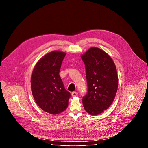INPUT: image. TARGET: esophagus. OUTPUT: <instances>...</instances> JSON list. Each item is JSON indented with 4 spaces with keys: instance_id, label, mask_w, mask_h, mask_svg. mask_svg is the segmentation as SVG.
<instances>
[{
    "instance_id": "34e87169",
    "label": "esophagus",
    "mask_w": 148,
    "mask_h": 148,
    "mask_svg": "<svg viewBox=\"0 0 148 148\" xmlns=\"http://www.w3.org/2000/svg\"><path fill=\"white\" fill-rule=\"evenodd\" d=\"M72 96L73 97H75V96H77L78 95V92H76V91H74V92H72Z\"/></svg>"
}]
</instances>
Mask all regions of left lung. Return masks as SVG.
Listing matches in <instances>:
<instances>
[{"label": "left lung", "mask_w": 148, "mask_h": 148, "mask_svg": "<svg viewBox=\"0 0 148 148\" xmlns=\"http://www.w3.org/2000/svg\"><path fill=\"white\" fill-rule=\"evenodd\" d=\"M85 64L88 91L82 97L85 110L90 115L99 114L107 110L116 95L118 78L111 57L97 48H90L81 56Z\"/></svg>", "instance_id": "1"}]
</instances>
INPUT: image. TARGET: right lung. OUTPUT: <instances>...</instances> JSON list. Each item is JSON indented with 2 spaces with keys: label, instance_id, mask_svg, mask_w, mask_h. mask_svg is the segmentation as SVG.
<instances>
[{
  "label": "right lung",
  "instance_id": "right-lung-1",
  "mask_svg": "<svg viewBox=\"0 0 148 148\" xmlns=\"http://www.w3.org/2000/svg\"><path fill=\"white\" fill-rule=\"evenodd\" d=\"M66 53L55 51L42 57L36 64L31 78L32 94L43 110L55 115L68 107L71 94L67 91L59 75Z\"/></svg>",
  "mask_w": 148,
  "mask_h": 148
}]
</instances>
